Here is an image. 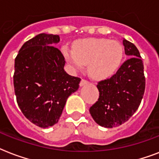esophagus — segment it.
Returning <instances> with one entry per match:
<instances>
[{"label": "esophagus", "instance_id": "1", "mask_svg": "<svg viewBox=\"0 0 159 159\" xmlns=\"http://www.w3.org/2000/svg\"><path fill=\"white\" fill-rule=\"evenodd\" d=\"M88 83H89V82H88L87 80L82 79L81 80V82H80V86H81V87H82V86H84V85H86V84H88Z\"/></svg>", "mask_w": 159, "mask_h": 159}]
</instances>
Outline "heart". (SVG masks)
<instances>
[{"label":"heart","instance_id":"1","mask_svg":"<svg viewBox=\"0 0 159 159\" xmlns=\"http://www.w3.org/2000/svg\"><path fill=\"white\" fill-rule=\"evenodd\" d=\"M66 59L77 69L88 64L91 77L102 79L111 77L120 67L124 56L123 47L107 39H84L74 43L73 50L63 48Z\"/></svg>","mask_w":159,"mask_h":159}]
</instances>
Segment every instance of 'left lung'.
Returning <instances> with one entry per match:
<instances>
[{
  "label": "left lung",
  "instance_id": "1",
  "mask_svg": "<svg viewBox=\"0 0 159 159\" xmlns=\"http://www.w3.org/2000/svg\"><path fill=\"white\" fill-rule=\"evenodd\" d=\"M128 59L116 74L97 83L100 96L90 107V114L99 125L113 128L128 120L138 110L145 90L143 63L138 48L124 39Z\"/></svg>",
  "mask_w": 159,
  "mask_h": 159
}]
</instances>
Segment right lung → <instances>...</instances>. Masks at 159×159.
Instances as JSON below:
<instances>
[{"mask_svg": "<svg viewBox=\"0 0 159 159\" xmlns=\"http://www.w3.org/2000/svg\"><path fill=\"white\" fill-rule=\"evenodd\" d=\"M59 40L57 34H39L24 43L15 59L17 104L24 116L41 128L57 123L67 97L81 81L63 69L64 57L53 46Z\"/></svg>", "mask_w": 159, "mask_h": 159, "instance_id": "1", "label": "right lung"}]
</instances>
